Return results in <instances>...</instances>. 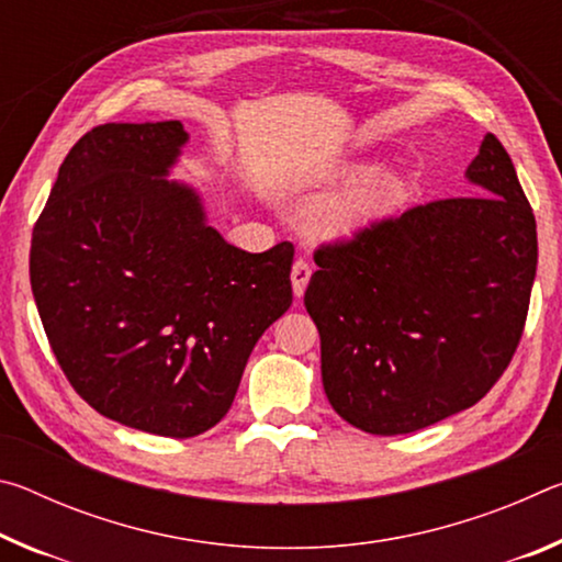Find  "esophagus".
<instances>
[{"label":"esophagus","instance_id":"esophagus-1","mask_svg":"<svg viewBox=\"0 0 562 562\" xmlns=\"http://www.w3.org/2000/svg\"><path fill=\"white\" fill-rule=\"evenodd\" d=\"M290 278H292L294 297H302L304 290H307V284H310V278H312V265L307 260H302V258L294 260Z\"/></svg>","mask_w":562,"mask_h":562}]
</instances>
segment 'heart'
Wrapping results in <instances>:
<instances>
[{"instance_id":"b5f03b06","label":"heart","mask_w":562,"mask_h":562,"mask_svg":"<svg viewBox=\"0 0 562 562\" xmlns=\"http://www.w3.org/2000/svg\"><path fill=\"white\" fill-rule=\"evenodd\" d=\"M374 173V164H364V160H345V164H331L322 170L319 183L335 186L355 183V180H361V183L341 190V193L312 207L310 223L317 235L331 237V240H345V237H355L369 231V227L379 225L384 217L394 213V207L404 195V180L394 173L368 178Z\"/></svg>"}]
</instances>
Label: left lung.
<instances>
[{
    "instance_id": "left-lung-1",
    "label": "left lung",
    "mask_w": 562,
    "mask_h": 562,
    "mask_svg": "<svg viewBox=\"0 0 562 562\" xmlns=\"http://www.w3.org/2000/svg\"><path fill=\"white\" fill-rule=\"evenodd\" d=\"M465 178L479 195L416 205L315 252L304 307L319 329L322 384L367 434H412L463 412L516 355L536 215L493 133Z\"/></svg>"
}]
</instances>
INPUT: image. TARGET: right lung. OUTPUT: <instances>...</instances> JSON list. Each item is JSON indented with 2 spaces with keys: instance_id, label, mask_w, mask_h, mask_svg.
<instances>
[{
  "instance_id": "1",
  "label": "right lung",
  "mask_w": 562,
  "mask_h": 562,
  "mask_svg": "<svg viewBox=\"0 0 562 562\" xmlns=\"http://www.w3.org/2000/svg\"><path fill=\"white\" fill-rule=\"evenodd\" d=\"M180 121L103 123L76 140L34 225L30 278L56 361L83 402L190 439L221 422L252 347L292 304L290 243L245 252L168 180Z\"/></svg>"
}]
</instances>
